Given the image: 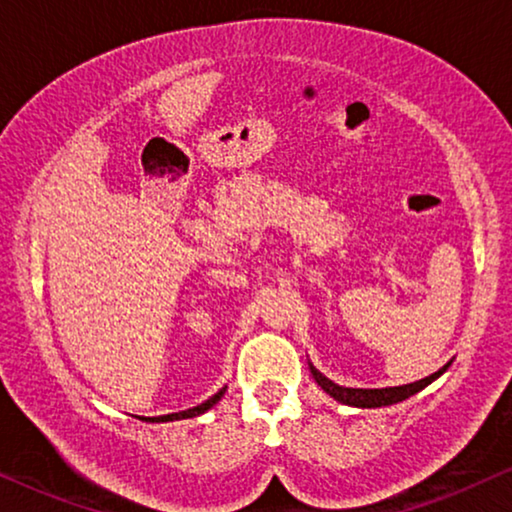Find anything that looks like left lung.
I'll list each match as a JSON object with an SVG mask.
<instances>
[{"label": "left lung", "instance_id": "8db88e82", "mask_svg": "<svg viewBox=\"0 0 512 512\" xmlns=\"http://www.w3.org/2000/svg\"><path fill=\"white\" fill-rule=\"evenodd\" d=\"M447 368H450V363L440 368L438 373L424 377V380L403 384V387H387V389H347V387H340V384L331 382L328 377H324L319 370H314V368H312V375H314V380H317L319 387L324 389L328 396H333L335 401H340L345 405H354V408H382V405L401 403V401H405V398H410L412 394H417V391L429 387V384L436 380V377L443 375Z\"/></svg>", "mask_w": 512, "mask_h": 512}]
</instances>
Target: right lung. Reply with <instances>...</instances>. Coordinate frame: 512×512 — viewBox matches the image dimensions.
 Masks as SVG:
<instances>
[{
  "instance_id": "obj_1",
  "label": "right lung",
  "mask_w": 512,
  "mask_h": 512,
  "mask_svg": "<svg viewBox=\"0 0 512 512\" xmlns=\"http://www.w3.org/2000/svg\"><path fill=\"white\" fill-rule=\"evenodd\" d=\"M223 391H226V387H223L221 391H216V394H214L212 398H207L205 403L195 405V408H191V410H184V412H172V415L156 417V419H151V422H174V419H188V417H198V415H202V412H205V410L212 408V405H214L216 401H221Z\"/></svg>"
}]
</instances>
